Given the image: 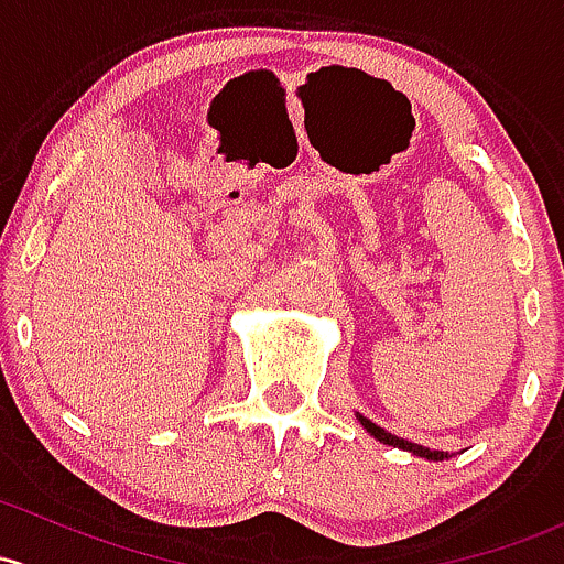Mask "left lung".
Here are the masks:
<instances>
[{
  "mask_svg": "<svg viewBox=\"0 0 564 564\" xmlns=\"http://www.w3.org/2000/svg\"><path fill=\"white\" fill-rule=\"evenodd\" d=\"M357 419H359V424L365 426V430L370 432L372 437H376V441H381V443H383V446H394V448H402V452H411L413 456H422V459H430V462H443V459H448V452H432V448H424V446H419V443H411V441H405V437H397V435H391V432L383 430V426L372 424L370 419H365V416H361V413H357Z\"/></svg>",
  "mask_w": 564,
  "mask_h": 564,
  "instance_id": "8db88e82",
  "label": "left lung"
}]
</instances>
